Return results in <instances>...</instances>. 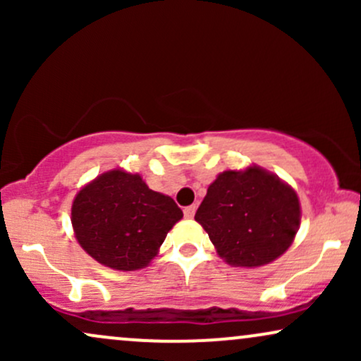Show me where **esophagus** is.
<instances>
[{
    "mask_svg": "<svg viewBox=\"0 0 361 361\" xmlns=\"http://www.w3.org/2000/svg\"><path fill=\"white\" fill-rule=\"evenodd\" d=\"M195 210H197V207H195V205L185 207V210H183L185 217H186V219H193V215H195Z\"/></svg>",
    "mask_w": 361,
    "mask_h": 361,
    "instance_id": "obj_1",
    "label": "esophagus"
}]
</instances>
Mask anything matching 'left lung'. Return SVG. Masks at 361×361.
<instances>
[{"instance_id": "obj_1", "label": "left lung", "mask_w": 361, "mask_h": 361, "mask_svg": "<svg viewBox=\"0 0 361 361\" xmlns=\"http://www.w3.org/2000/svg\"><path fill=\"white\" fill-rule=\"evenodd\" d=\"M195 221L226 263L256 268L275 261L293 243L300 204L295 190L267 169H227L210 183Z\"/></svg>"}]
</instances>
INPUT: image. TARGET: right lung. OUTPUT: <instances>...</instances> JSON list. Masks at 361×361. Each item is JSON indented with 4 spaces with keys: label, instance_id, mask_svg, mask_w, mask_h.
<instances>
[{
    "label": "right lung",
    "instance_id": "obj_1",
    "mask_svg": "<svg viewBox=\"0 0 361 361\" xmlns=\"http://www.w3.org/2000/svg\"><path fill=\"white\" fill-rule=\"evenodd\" d=\"M181 217L171 197L123 169H111L82 186L71 207L74 235L82 250L120 271L147 267Z\"/></svg>",
    "mask_w": 361,
    "mask_h": 361
}]
</instances>
